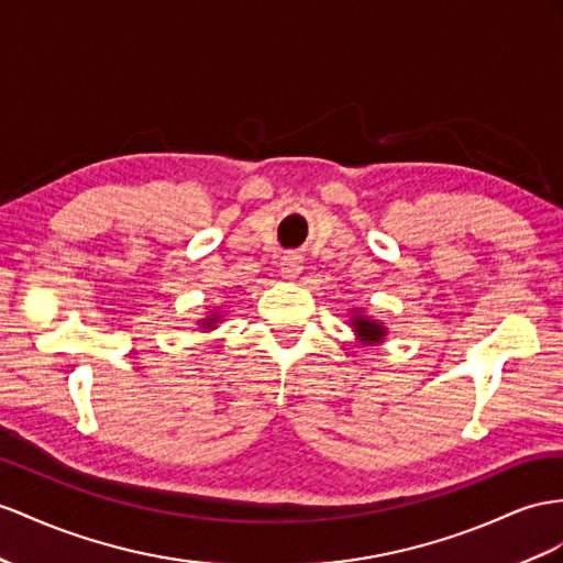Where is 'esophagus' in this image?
Returning <instances> with one entry per match:
<instances>
[{"label":"esophagus","instance_id":"esophagus-1","mask_svg":"<svg viewBox=\"0 0 563 563\" xmlns=\"http://www.w3.org/2000/svg\"><path fill=\"white\" fill-rule=\"evenodd\" d=\"M301 264H305V262H301V256L295 254V252H287V254L280 258V268H283V273H285L287 278L299 276V271L305 268Z\"/></svg>","mask_w":563,"mask_h":563}]
</instances>
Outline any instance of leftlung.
Returning <instances> with one entry per match:
<instances>
[{"label": "left lung", "instance_id": "obj_1", "mask_svg": "<svg viewBox=\"0 0 563 563\" xmlns=\"http://www.w3.org/2000/svg\"><path fill=\"white\" fill-rule=\"evenodd\" d=\"M352 325L356 330V335L362 338L364 342H378L385 335V328L380 323L371 321V319H364V316H356V321Z\"/></svg>", "mask_w": 563, "mask_h": 563}]
</instances>
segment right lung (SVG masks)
<instances>
[{
    "instance_id": "1",
    "label": "right lung",
    "mask_w": 563,
    "mask_h": 563,
    "mask_svg": "<svg viewBox=\"0 0 563 563\" xmlns=\"http://www.w3.org/2000/svg\"><path fill=\"white\" fill-rule=\"evenodd\" d=\"M213 323H216V319H207L201 325H205V328H213Z\"/></svg>"
}]
</instances>
